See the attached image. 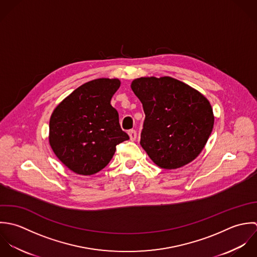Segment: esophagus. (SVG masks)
Here are the masks:
<instances>
[{
	"instance_id": "34e87169",
	"label": "esophagus",
	"mask_w": 257,
	"mask_h": 257,
	"mask_svg": "<svg viewBox=\"0 0 257 257\" xmlns=\"http://www.w3.org/2000/svg\"><path fill=\"white\" fill-rule=\"evenodd\" d=\"M128 135H129V137H130V140H131V141H135L136 138H137V132H136L135 130H130V131L128 132Z\"/></svg>"
}]
</instances>
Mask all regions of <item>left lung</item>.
Returning <instances> with one entry per match:
<instances>
[{"instance_id":"8db88e82","label":"left lung","mask_w":257,"mask_h":257,"mask_svg":"<svg viewBox=\"0 0 257 257\" xmlns=\"http://www.w3.org/2000/svg\"><path fill=\"white\" fill-rule=\"evenodd\" d=\"M131 88L146 115L140 144L157 166L178 169L201 154L214 123L201 92L170 76L136 78Z\"/></svg>"}]
</instances>
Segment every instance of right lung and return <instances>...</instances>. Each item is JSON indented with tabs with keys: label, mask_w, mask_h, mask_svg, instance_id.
<instances>
[{
	"label": "right lung",
	"mask_w": 257,
	"mask_h": 257,
	"mask_svg": "<svg viewBox=\"0 0 257 257\" xmlns=\"http://www.w3.org/2000/svg\"><path fill=\"white\" fill-rule=\"evenodd\" d=\"M117 78L88 81L59 103L50 119V145L70 171L90 176L107 166L116 146L129 139L110 104Z\"/></svg>",
	"instance_id": "obj_1"
}]
</instances>
